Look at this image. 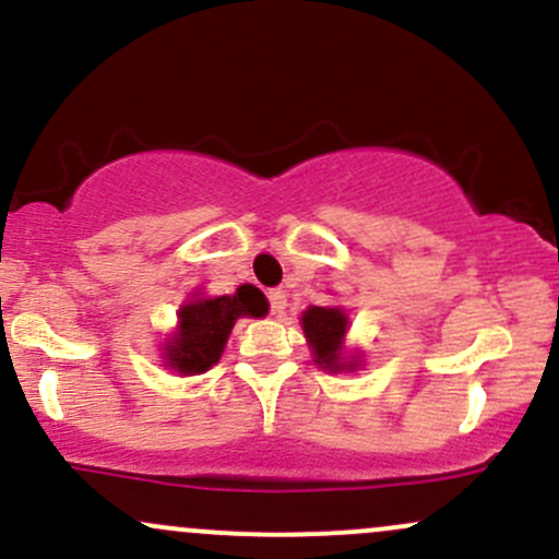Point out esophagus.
Segmentation results:
<instances>
[{"instance_id": "obj_1", "label": "esophagus", "mask_w": 559, "mask_h": 559, "mask_svg": "<svg viewBox=\"0 0 559 559\" xmlns=\"http://www.w3.org/2000/svg\"><path fill=\"white\" fill-rule=\"evenodd\" d=\"M287 306V296L285 290H280V287H274V290H269V309H272V314H282Z\"/></svg>"}]
</instances>
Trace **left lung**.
I'll return each instance as SVG.
<instances>
[{
    "mask_svg": "<svg viewBox=\"0 0 559 559\" xmlns=\"http://www.w3.org/2000/svg\"><path fill=\"white\" fill-rule=\"evenodd\" d=\"M304 333L314 349L317 365H325L330 370L352 368L341 365V341L346 333V314L341 309H325V306H311L304 311Z\"/></svg>",
    "mask_w": 559,
    "mask_h": 559,
    "instance_id": "1",
    "label": "left lung"
}]
</instances>
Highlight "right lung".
<instances>
[{"instance_id": "1", "label": "right lung", "mask_w": 559, "mask_h": 559, "mask_svg": "<svg viewBox=\"0 0 559 559\" xmlns=\"http://www.w3.org/2000/svg\"><path fill=\"white\" fill-rule=\"evenodd\" d=\"M266 309V298L253 285L237 287L234 296L186 304L181 309V328L167 349L170 365L178 373H205L218 362L237 317H263Z\"/></svg>"}]
</instances>
